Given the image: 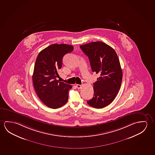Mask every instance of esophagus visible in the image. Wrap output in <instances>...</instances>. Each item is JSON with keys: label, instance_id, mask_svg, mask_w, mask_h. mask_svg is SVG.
<instances>
[{"label": "esophagus", "instance_id": "34e87169", "mask_svg": "<svg viewBox=\"0 0 155 155\" xmlns=\"http://www.w3.org/2000/svg\"><path fill=\"white\" fill-rule=\"evenodd\" d=\"M76 88L78 89H80L82 88V86L80 84H76Z\"/></svg>", "mask_w": 155, "mask_h": 155}]
</instances>
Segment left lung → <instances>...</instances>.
Instances as JSON below:
<instances>
[{
	"instance_id": "8db88e82",
	"label": "left lung",
	"mask_w": 155,
	"mask_h": 155,
	"mask_svg": "<svg viewBox=\"0 0 155 155\" xmlns=\"http://www.w3.org/2000/svg\"><path fill=\"white\" fill-rule=\"evenodd\" d=\"M88 57L91 70L100 77L94 83V96L87 101L95 108H103L115 98L122 80V71L115 50L103 42H93L81 45Z\"/></svg>"
}]
</instances>
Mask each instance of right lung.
<instances>
[{
  "instance_id": "right-lung-1",
  "label": "right lung",
  "mask_w": 155,
  "mask_h": 155,
  "mask_svg": "<svg viewBox=\"0 0 155 155\" xmlns=\"http://www.w3.org/2000/svg\"><path fill=\"white\" fill-rule=\"evenodd\" d=\"M71 45H51L40 52L35 63L32 80L37 95L46 106L60 108L67 102L72 86L57 80L65 54L73 51Z\"/></svg>"
}]
</instances>
